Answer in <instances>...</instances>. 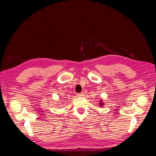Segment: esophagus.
<instances>
[{"mask_svg": "<svg viewBox=\"0 0 156 156\" xmlns=\"http://www.w3.org/2000/svg\"><path fill=\"white\" fill-rule=\"evenodd\" d=\"M78 97H82V96H83L84 95V93H83V92H81V93H79V94H77V95H76Z\"/></svg>", "mask_w": 156, "mask_h": 156, "instance_id": "obj_1", "label": "esophagus"}]
</instances>
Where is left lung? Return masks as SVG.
Returning a JSON list of instances; mask_svg holds the SVG:
<instances>
[{"label": "left lung", "mask_w": 156, "mask_h": 156, "mask_svg": "<svg viewBox=\"0 0 156 156\" xmlns=\"http://www.w3.org/2000/svg\"><path fill=\"white\" fill-rule=\"evenodd\" d=\"M104 105V104L103 102V101L102 100H101L100 101V103H99V106H101V107H103V106Z\"/></svg>", "instance_id": "1"}]
</instances>
